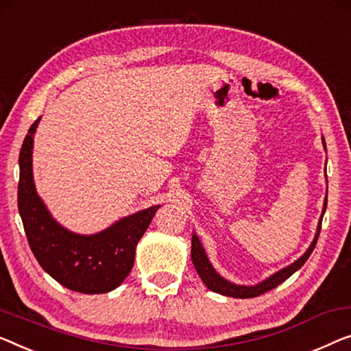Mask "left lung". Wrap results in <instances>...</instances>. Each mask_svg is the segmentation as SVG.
<instances>
[{
  "label": "left lung",
  "instance_id": "left-lung-1",
  "mask_svg": "<svg viewBox=\"0 0 351 351\" xmlns=\"http://www.w3.org/2000/svg\"><path fill=\"white\" fill-rule=\"evenodd\" d=\"M323 144H324V139H323ZM326 206H328V193H326V199H324L323 213H324V210H326ZM322 220H323V215H322V218H319L317 236H315L312 245L308 247V250L304 253V255L299 258L298 261L289 264L288 267L282 269V271L274 274V276L266 278V280L261 282V283H258V285H255V287L234 285V283H230L228 280H225L223 277L218 276V274L215 272V269H213L212 264L209 263V260H207L204 248H202L199 239H197L196 234H193V239H191V260H193V264H195L197 274H199L201 280L204 282L206 287L212 289V291L225 294V296L241 298V299H243V298H256V296H260V294L269 291V289H274L276 287H278L282 282H285L288 277H291L299 267H302V264L308 260V256L312 255L315 245H317L319 231H322Z\"/></svg>",
  "mask_w": 351,
  "mask_h": 351
}]
</instances>
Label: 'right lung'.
I'll use <instances>...</instances> for the list:
<instances>
[{
  "instance_id": "obj_1",
  "label": "right lung",
  "mask_w": 351,
  "mask_h": 351,
  "mask_svg": "<svg viewBox=\"0 0 351 351\" xmlns=\"http://www.w3.org/2000/svg\"><path fill=\"white\" fill-rule=\"evenodd\" d=\"M38 123L39 119L29 128L19 156L17 202L29 248L40 267L63 287L85 294L112 291L133 267L136 245L160 206L121 218L93 236L64 230L50 217L34 190L32 150Z\"/></svg>"
}]
</instances>
